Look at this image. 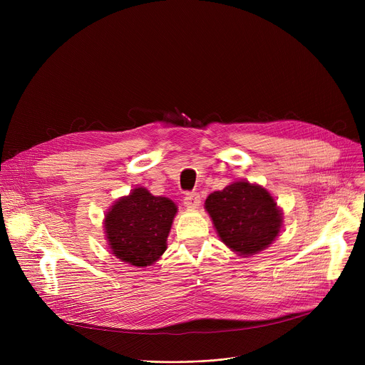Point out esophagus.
I'll use <instances>...</instances> for the list:
<instances>
[{
	"label": "esophagus",
	"mask_w": 365,
	"mask_h": 365,
	"mask_svg": "<svg viewBox=\"0 0 365 365\" xmlns=\"http://www.w3.org/2000/svg\"><path fill=\"white\" fill-rule=\"evenodd\" d=\"M201 204V197L197 192H187L185 195V205L190 210H195L198 208Z\"/></svg>",
	"instance_id": "obj_1"
}]
</instances>
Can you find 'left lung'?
Listing matches in <instances>:
<instances>
[{"instance_id":"1","label":"left lung","mask_w":365,"mask_h":365,"mask_svg":"<svg viewBox=\"0 0 365 365\" xmlns=\"http://www.w3.org/2000/svg\"><path fill=\"white\" fill-rule=\"evenodd\" d=\"M220 241L242 257L269 247L282 229V210L257 183L235 180L210 194L204 202Z\"/></svg>"}]
</instances>
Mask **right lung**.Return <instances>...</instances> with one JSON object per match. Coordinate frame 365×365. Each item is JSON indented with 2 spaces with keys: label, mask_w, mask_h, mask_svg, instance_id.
Returning a JSON list of instances; mask_svg holds the SVG:
<instances>
[{
  "label": "right lung",
  "mask_w": 365,
  "mask_h": 365,
  "mask_svg": "<svg viewBox=\"0 0 365 365\" xmlns=\"http://www.w3.org/2000/svg\"><path fill=\"white\" fill-rule=\"evenodd\" d=\"M178 215V205L167 197L152 195L136 186L118 198L103 219L109 252L124 263L146 267L167 250V238Z\"/></svg>",
  "instance_id": "1"
}]
</instances>
